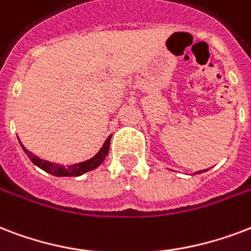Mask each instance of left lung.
Returning a JSON list of instances; mask_svg holds the SVG:
<instances>
[{
	"instance_id": "1",
	"label": "left lung",
	"mask_w": 251,
	"mask_h": 251,
	"mask_svg": "<svg viewBox=\"0 0 251 251\" xmlns=\"http://www.w3.org/2000/svg\"><path fill=\"white\" fill-rule=\"evenodd\" d=\"M204 171H205V170H204Z\"/></svg>"
}]
</instances>
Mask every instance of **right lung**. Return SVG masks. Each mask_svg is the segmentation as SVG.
I'll return each mask as SVG.
<instances>
[{
  "label": "right lung",
  "instance_id": "1",
  "mask_svg": "<svg viewBox=\"0 0 251 251\" xmlns=\"http://www.w3.org/2000/svg\"><path fill=\"white\" fill-rule=\"evenodd\" d=\"M110 138H112V135H109L108 139L105 141L102 147L100 149V151L96 154L93 158L91 159L85 160V162H81V163H75L71 164L68 167H64L62 164H56L52 163V162H49V160H43L41 158H38L35 156L32 152L26 149V147L21 143V146L24 149V151L27 154V156L30 158L32 163L38 166L39 168H42L43 171L49 172L51 175H55V176H80V175H83L85 172L91 171V170H95L96 167H99L104 159L106 158L109 152V145H110Z\"/></svg>",
  "mask_w": 251,
  "mask_h": 251
}]
</instances>
